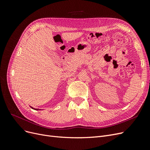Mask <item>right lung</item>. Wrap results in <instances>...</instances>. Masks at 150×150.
Wrapping results in <instances>:
<instances>
[{
	"instance_id": "1",
	"label": "right lung",
	"mask_w": 150,
	"mask_h": 150,
	"mask_svg": "<svg viewBox=\"0 0 150 150\" xmlns=\"http://www.w3.org/2000/svg\"><path fill=\"white\" fill-rule=\"evenodd\" d=\"M36 110H38V109H36Z\"/></svg>"
}]
</instances>
